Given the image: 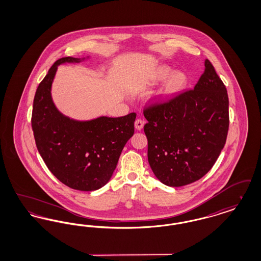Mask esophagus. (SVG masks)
I'll return each instance as SVG.
<instances>
[{"mask_svg":"<svg viewBox=\"0 0 261 261\" xmlns=\"http://www.w3.org/2000/svg\"><path fill=\"white\" fill-rule=\"evenodd\" d=\"M144 124H145V121L143 119H141V118H138L136 121H135V128H136L137 130H142L143 127H144Z\"/></svg>","mask_w":261,"mask_h":261,"instance_id":"obj_1","label":"esophagus"}]
</instances>
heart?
<instances>
[{
  "label": "heart",
  "mask_w": 261,
  "mask_h": 261,
  "mask_svg": "<svg viewBox=\"0 0 261 261\" xmlns=\"http://www.w3.org/2000/svg\"><path fill=\"white\" fill-rule=\"evenodd\" d=\"M172 74V69L168 66H161L155 69V71L151 75V79L154 83H160L165 81L168 77H170L165 83L162 90L163 98H171L178 93H180L183 89H185L188 83L187 75L184 72L177 71Z\"/></svg>",
  "instance_id": "obj_1"
}]
</instances>
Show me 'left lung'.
<instances>
[{"label": "left lung", "instance_id": "8db88e82", "mask_svg": "<svg viewBox=\"0 0 261 261\" xmlns=\"http://www.w3.org/2000/svg\"><path fill=\"white\" fill-rule=\"evenodd\" d=\"M204 66L194 89L144 109L149 166L166 186H185L203 177L226 143L227 90L208 60Z\"/></svg>", "mask_w": 261, "mask_h": 261}]
</instances>
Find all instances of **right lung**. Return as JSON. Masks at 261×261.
I'll list each match as a JSON object with an SVG mask.
<instances>
[{
	"label": "right lung",
	"instance_id": "add662e5",
	"mask_svg": "<svg viewBox=\"0 0 261 261\" xmlns=\"http://www.w3.org/2000/svg\"><path fill=\"white\" fill-rule=\"evenodd\" d=\"M84 59L66 57L55 62L39 84L31 125L38 151L62 183L79 191H95L111 179L127 141L134 134L136 113L76 121L57 110L50 87L58 66Z\"/></svg>",
	"mask_w": 261,
	"mask_h": 261
}]
</instances>
